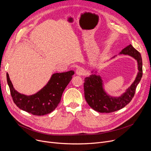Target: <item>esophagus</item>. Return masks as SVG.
Returning <instances> with one entry per match:
<instances>
[{"label": "esophagus", "mask_w": 151, "mask_h": 151, "mask_svg": "<svg viewBox=\"0 0 151 151\" xmlns=\"http://www.w3.org/2000/svg\"><path fill=\"white\" fill-rule=\"evenodd\" d=\"M84 69L82 68V67H79L76 69V75H79V76H81V75H83V73H84Z\"/></svg>", "instance_id": "1"}]
</instances>
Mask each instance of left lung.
I'll use <instances>...</instances> for the list:
<instances>
[{"label": "left lung", "instance_id": "1", "mask_svg": "<svg viewBox=\"0 0 151 151\" xmlns=\"http://www.w3.org/2000/svg\"><path fill=\"white\" fill-rule=\"evenodd\" d=\"M119 54L129 55L137 60L138 69V73L134 82L121 96L114 97L108 95L103 88V81L99 75L92 74L89 77H86L84 79L85 99L91 108L99 113L114 112L129 104L134 97L137 86L142 78V63L140 53L134 49L132 45H129Z\"/></svg>", "mask_w": 151, "mask_h": 151}]
</instances>
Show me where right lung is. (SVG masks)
Listing matches in <instances>:
<instances>
[{"instance_id":"obj_1","label":"right lung","mask_w":151,"mask_h":151,"mask_svg":"<svg viewBox=\"0 0 151 151\" xmlns=\"http://www.w3.org/2000/svg\"><path fill=\"white\" fill-rule=\"evenodd\" d=\"M74 73L75 71L71 70L53 74L44 88L32 96H26L16 91L8 73L6 80L16 105L33 115L43 116L51 113L58 106L63 92Z\"/></svg>"}]
</instances>
